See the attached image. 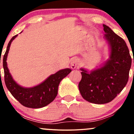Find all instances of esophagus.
Here are the masks:
<instances>
[{
    "label": "esophagus",
    "mask_w": 134,
    "mask_h": 134,
    "mask_svg": "<svg viewBox=\"0 0 134 134\" xmlns=\"http://www.w3.org/2000/svg\"><path fill=\"white\" fill-rule=\"evenodd\" d=\"M78 64V61L76 58H74L73 60H72L71 62H70V67L72 69H74L76 68L77 65Z\"/></svg>",
    "instance_id": "esophagus-1"
}]
</instances>
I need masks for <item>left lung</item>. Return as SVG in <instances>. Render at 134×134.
Returning a JSON list of instances; mask_svg holds the SVG:
<instances>
[{"label":"left lung","instance_id":"left-lung-1","mask_svg":"<svg viewBox=\"0 0 134 134\" xmlns=\"http://www.w3.org/2000/svg\"><path fill=\"white\" fill-rule=\"evenodd\" d=\"M103 27L111 48L110 60L90 74L81 69L82 79L79 84L82 98L95 104L107 103L116 98L128 82L132 64L125 41L107 25L103 24Z\"/></svg>","mask_w":134,"mask_h":134}]
</instances>
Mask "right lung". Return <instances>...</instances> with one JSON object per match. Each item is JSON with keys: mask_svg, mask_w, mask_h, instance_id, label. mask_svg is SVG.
Here are the masks:
<instances>
[{"mask_svg": "<svg viewBox=\"0 0 134 134\" xmlns=\"http://www.w3.org/2000/svg\"><path fill=\"white\" fill-rule=\"evenodd\" d=\"M18 35L14 36L9 42L7 50L3 57V67L4 70V81L7 88L11 94L24 107L31 108H40L45 107L52 102L58 93L60 82L72 71L65 69L58 71L47 78L43 82L31 88H24L16 84L9 73L7 66V56L10 44Z\"/></svg>", "mask_w": 134, "mask_h": 134, "instance_id": "add662e5", "label": "right lung"}]
</instances>
